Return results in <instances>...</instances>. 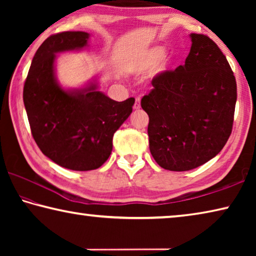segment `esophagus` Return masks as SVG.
I'll return each instance as SVG.
<instances>
[{
	"label": "esophagus",
	"instance_id": "34e87169",
	"mask_svg": "<svg viewBox=\"0 0 256 256\" xmlns=\"http://www.w3.org/2000/svg\"><path fill=\"white\" fill-rule=\"evenodd\" d=\"M141 108V104H140V98L136 99V104H134V110H138Z\"/></svg>",
	"mask_w": 256,
	"mask_h": 256
}]
</instances>
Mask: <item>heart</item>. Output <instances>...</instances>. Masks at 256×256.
<instances>
[{
	"instance_id": "heart-1",
	"label": "heart",
	"mask_w": 256,
	"mask_h": 256,
	"mask_svg": "<svg viewBox=\"0 0 256 256\" xmlns=\"http://www.w3.org/2000/svg\"><path fill=\"white\" fill-rule=\"evenodd\" d=\"M164 55V47H154V48L149 50L144 55V58L138 62V66H136V71L138 73H146L150 72L151 70L158 66L160 63V60H162ZM170 58H164L162 60V64H160V70L164 71L167 68H170Z\"/></svg>"
}]
</instances>
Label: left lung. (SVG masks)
I'll list each match as a JSON object with an SVG mask.
<instances>
[{
  "instance_id": "obj_1",
  "label": "left lung",
  "mask_w": 256,
  "mask_h": 256,
  "mask_svg": "<svg viewBox=\"0 0 256 256\" xmlns=\"http://www.w3.org/2000/svg\"><path fill=\"white\" fill-rule=\"evenodd\" d=\"M184 66L156 76L141 99L149 115V148L160 167L194 170L216 157L230 136L237 86L226 56L206 34H190Z\"/></svg>"
}]
</instances>
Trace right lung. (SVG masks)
Returning <instances> with one entry per match:
<instances>
[{"label": "right lung", "instance_id": "right-lung-1", "mask_svg": "<svg viewBox=\"0 0 256 256\" xmlns=\"http://www.w3.org/2000/svg\"><path fill=\"white\" fill-rule=\"evenodd\" d=\"M90 34H52L34 54L24 86L32 134L42 152L60 167L97 170L112 154V136L131 115L134 98L115 102L98 92L96 80L84 88L63 89L55 74L56 55L81 50Z\"/></svg>", "mask_w": 256, "mask_h": 256}]
</instances>
